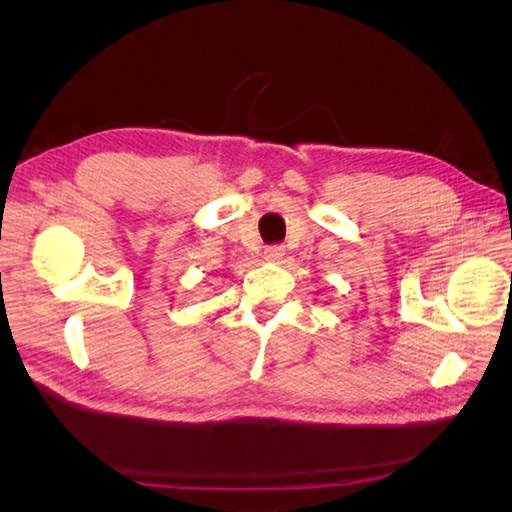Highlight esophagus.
<instances>
[{
	"label": "esophagus",
	"instance_id": "esophagus-1",
	"mask_svg": "<svg viewBox=\"0 0 512 512\" xmlns=\"http://www.w3.org/2000/svg\"><path fill=\"white\" fill-rule=\"evenodd\" d=\"M284 254H286V250L282 245H271L265 250V260L267 262H280L284 258Z\"/></svg>",
	"mask_w": 512,
	"mask_h": 512
}]
</instances>
